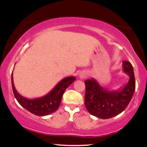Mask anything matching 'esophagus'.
<instances>
[{
  "instance_id": "esophagus-1",
  "label": "esophagus",
  "mask_w": 147,
  "mask_h": 147,
  "mask_svg": "<svg viewBox=\"0 0 147 147\" xmlns=\"http://www.w3.org/2000/svg\"><path fill=\"white\" fill-rule=\"evenodd\" d=\"M86 76V74L85 73V72H82V73H81L80 74V78H84Z\"/></svg>"
}]
</instances>
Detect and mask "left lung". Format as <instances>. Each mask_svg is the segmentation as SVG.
Here are the masks:
<instances>
[{
    "mask_svg": "<svg viewBox=\"0 0 147 147\" xmlns=\"http://www.w3.org/2000/svg\"><path fill=\"white\" fill-rule=\"evenodd\" d=\"M123 69L129 76L123 88L117 90H107L94 78L85 81V105L89 113L106 119L118 115L127 107L135 90L133 67L129 61H123Z\"/></svg>",
    "mask_w": 147,
    "mask_h": 147,
    "instance_id": "obj_1",
    "label": "left lung"
}]
</instances>
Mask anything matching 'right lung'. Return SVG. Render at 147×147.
<instances>
[{
	"instance_id": "obj_1",
	"label": "right lung",
	"mask_w": 147,
	"mask_h": 147,
	"mask_svg": "<svg viewBox=\"0 0 147 147\" xmlns=\"http://www.w3.org/2000/svg\"><path fill=\"white\" fill-rule=\"evenodd\" d=\"M76 79L74 76L63 78L46 95L38 98L28 99L22 96L16 90L12 73L11 75L12 91L15 98L22 107L37 116L48 115L56 111L60 105L65 89L76 80Z\"/></svg>"
}]
</instances>
